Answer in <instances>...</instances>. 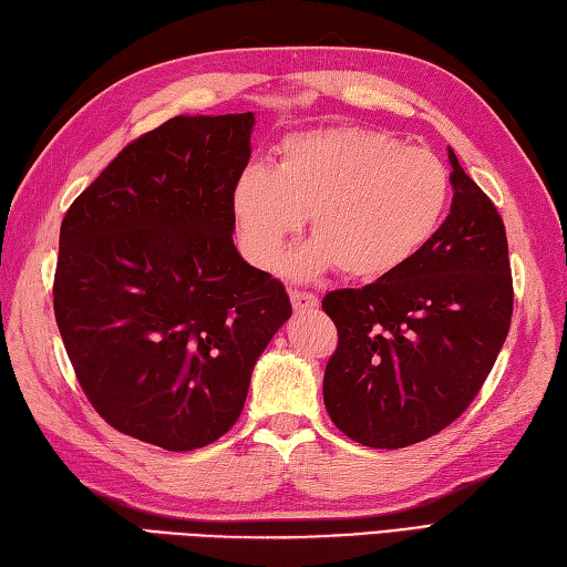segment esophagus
<instances>
[{"mask_svg":"<svg viewBox=\"0 0 567 567\" xmlns=\"http://www.w3.org/2000/svg\"><path fill=\"white\" fill-rule=\"evenodd\" d=\"M288 296H291V303H293L296 312H306V310L318 308V296H312L308 291H296V288H293V291Z\"/></svg>","mask_w":567,"mask_h":567,"instance_id":"esophagus-1","label":"esophagus"}]
</instances>
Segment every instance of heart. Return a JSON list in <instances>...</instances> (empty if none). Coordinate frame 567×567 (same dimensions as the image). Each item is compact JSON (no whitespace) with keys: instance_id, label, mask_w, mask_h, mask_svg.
Listing matches in <instances>:
<instances>
[{"instance_id":"1","label":"heart","mask_w":567,"mask_h":567,"mask_svg":"<svg viewBox=\"0 0 567 567\" xmlns=\"http://www.w3.org/2000/svg\"><path fill=\"white\" fill-rule=\"evenodd\" d=\"M449 198L451 177L430 150L334 125L288 135L276 167H247L233 213L247 257L261 269L281 261L308 213L312 240L288 264L296 276L334 267L347 279H379L432 240Z\"/></svg>"}]
</instances>
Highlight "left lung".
<instances>
[{"mask_svg": "<svg viewBox=\"0 0 567 567\" xmlns=\"http://www.w3.org/2000/svg\"><path fill=\"white\" fill-rule=\"evenodd\" d=\"M451 159V213L400 269L322 298L337 327L322 395L339 432L371 449L424 442L458 420L505 344L514 288L505 223Z\"/></svg>", "mask_w": 567, "mask_h": 567, "instance_id": "1", "label": "left lung"}]
</instances>
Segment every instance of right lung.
Wrapping results in <instances>:
<instances>
[{
  "mask_svg": "<svg viewBox=\"0 0 567 567\" xmlns=\"http://www.w3.org/2000/svg\"><path fill=\"white\" fill-rule=\"evenodd\" d=\"M255 116H177L113 157L60 225L58 330L92 408L167 451L220 439L291 300L237 255Z\"/></svg>",
  "mask_w": 567,
  "mask_h": 567,
  "instance_id": "right-lung-1",
  "label": "right lung"
}]
</instances>
